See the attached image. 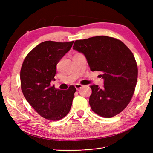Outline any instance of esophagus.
<instances>
[{"mask_svg": "<svg viewBox=\"0 0 153 153\" xmlns=\"http://www.w3.org/2000/svg\"><path fill=\"white\" fill-rule=\"evenodd\" d=\"M74 86H75V87H76V88L77 90H78V89H79L80 88H81L83 87V85H81V84H78V83H77V84H75V85H74Z\"/></svg>", "mask_w": 153, "mask_h": 153, "instance_id": "esophagus-1", "label": "esophagus"}]
</instances>
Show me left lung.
<instances>
[{
	"mask_svg": "<svg viewBox=\"0 0 153 153\" xmlns=\"http://www.w3.org/2000/svg\"><path fill=\"white\" fill-rule=\"evenodd\" d=\"M73 49L83 53L91 71H100L104 85L91 86L89 104L101 117L110 118L129 104L137 79V66L133 53L119 40L98 36L76 40Z\"/></svg>",
	"mask_w": 153,
	"mask_h": 153,
	"instance_id": "1",
	"label": "left lung"
}]
</instances>
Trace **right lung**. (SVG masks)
<instances>
[{"mask_svg":"<svg viewBox=\"0 0 153 153\" xmlns=\"http://www.w3.org/2000/svg\"><path fill=\"white\" fill-rule=\"evenodd\" d=\"M74 41H45L36 46L25 59L21 69V90L25 98L39 115L51 120L62 119L72 107L73 85L68 89H56L51 86L55 81L56 66L70 51Z\"/></svg>","mask_w":153,"mask_h":153,"instance_id":"right-lung-1","label":"right lung"}]
</instances>
